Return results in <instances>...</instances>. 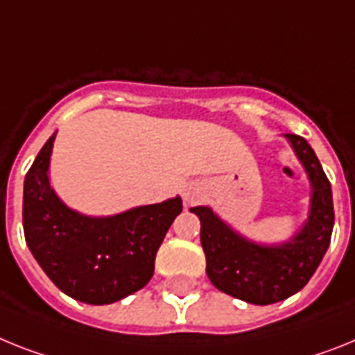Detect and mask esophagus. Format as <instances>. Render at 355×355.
Here are the masks:
<instances>
[{
    "instance_id": "1",
    "label": "esophagus",
    "mask_w": 355,
    "mask_h": 355,
    "mask_svg": "<svg viewBox=\"0 0 355 355\" xmlns=\"http://www.w3.org/2000/svg\"><path fill=\"white\" fill-rule=\"evenodd\" d=\"M184 198H186V202H195L198 198V189L195 186H187L184 189Z\"/></svg>"
}]
</instances>
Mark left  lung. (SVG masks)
<instances>
[{"instance_id": "left-lung-1", "label": "left lung", "mask_w": 355, "mask_h": 355, "mask_svg": "<svg viewBox=\"0 0 355 355\" xmlns=\"http://www.w3.org/2000/svg\"><path fill=\"white\" fill-rule=\"evenodd\" d=\"M285 137L312 186L309 218L288 242L260 245L233 231L211 207L189 209L200 218L205 272L211 284L252 305H270L302 291L323 260L334 227L332 189L314 150L303 137Z\"/></svg>"}]
</instances>
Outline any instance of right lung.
I'll return each mask as SVG.
<instances>
[{"label":"right lung","mask_w":355,"mask_h":355,"mask_svg":"<svg viewBox=\"0 0 355 355\" xmlns=\"http://www.w3.org/2000/svg\"><path fill=\"white\" fill-rule=\"evenodd\" d=\"M53 139L55 133L25 177L26 245L55 287L70 297L90 305L119 302L151 279L155 256L173 220L182 213V198L99 218L77 213L50 186Z\"/></svg>","instance_id":"right-lung-1"}]
</instances>
